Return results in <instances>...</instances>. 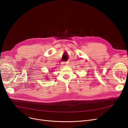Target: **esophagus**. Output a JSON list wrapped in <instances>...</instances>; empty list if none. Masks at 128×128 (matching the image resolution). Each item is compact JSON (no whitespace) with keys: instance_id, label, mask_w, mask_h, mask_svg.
Here are the masks:
<instances>
[{"instance_id":"34e87169","label":"esophagus","mask_w":128,"mask_h":128,"mask_svg":"<svg viewBox=\"0 0 128 128\" xmlns=\"http://www.w3.org/2000/svg\"><path fill=\"white\" fill-rule=\"evenodd\" d=\"M66 64H67V62H66Z\"/></svg>"}]
</instances>
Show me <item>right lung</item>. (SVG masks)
<instances>
[{
    "label": "right lung",
    "instance_id": "obj_1",
    "mask_svg": "<svg viewBox=\"0 0 128 128\" xmlns=\"http://www.w3.org/2000/svg\"><path fill=\"white\" fill-rule=\"evenodd\" d=\"M47 79H50V78H47Z\"/></svg>",
    "mask_w": 128,
    "mask_h": 128
}]
</instances>
